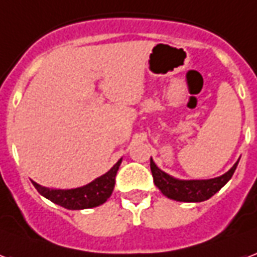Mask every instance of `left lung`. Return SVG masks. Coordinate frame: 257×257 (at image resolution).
<instances>
[{
  "mask_svg": "<svg viewBox=\"0 0 257 257\" xmlns=\"http://www.w3.org/2000/svg\"><path fill=\"white\" fill-rule=\"evenodd\" d=\"M240 160V159H238ZM238 160L233 167L217 178L211 179H178L162 171L151 158V172L154 183L167 198L179 202H202L220 191L236 171Z\"/></svg>",
  "mask_w": 257,
  "mask_h": 257,
  "instance_id": "8db88e82",
  "label": "left lung"
}]
</instances>
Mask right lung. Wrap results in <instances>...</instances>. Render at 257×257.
Masks as SVG:
<instances>
[{"instance_id":"add662e5","label":"right lung","mask_w":257,"mask_h":257,"mask_svg":"<svg viewBox=\"0 0 257 257\" xmlns=\"http://www.w3.org/2000/svg\"><path fill=\"white\" fill-rule=\"evenodd\" d=\"M121 162H122V158L103 175L98 176L93 182L81 187H76V189H48V187L40 186L36 182L32 181V183L35 189L42 194L43 197H46L51 202L56 203L59 206L66 207L70 210L90 209V207L99 206L105 203L111 195L114 189L115 175L120 168Z\"/></svg>"}]
</instances>
